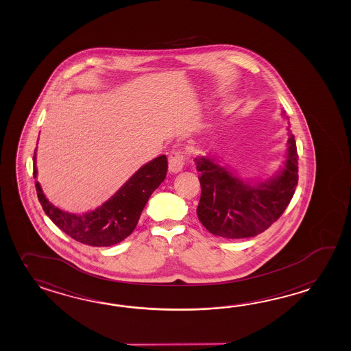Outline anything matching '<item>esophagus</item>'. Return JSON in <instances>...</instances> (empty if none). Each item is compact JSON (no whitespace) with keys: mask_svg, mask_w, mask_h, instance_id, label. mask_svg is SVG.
Masks as SVG:
<instances>
[{"mask_svg":"<svg viewBox=\"0 0 351 351\" xmlns=\"http://www.w3.org/2000/svg\"><path fill=\"white\" fill-rule=\"evenodd\" d=\"M185 164V154L182 151H172L169 157V170L172 173H178L182 170Z\"/></svg>","mask_w":351,"mask_h":351,"instance_id":"1","label":"esophagus"}]
</instances>
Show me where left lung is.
I'll return each instance as SVG.
<instances>
[{"mask_svg": "<svg viewBox=\"0 0 351 351\" xmlns=\"http://www.w3.org/2000/svg\"><path fill=\"white\" fill-rule=\"evenodd\" d=\"M289 134L283 169L256 184L239 179L214 158H195L202 186L196 213L211 234L228 239L256 237L286 210L298 182L296 141L289 130Z\"/></svg>", "mask_w": 351, "mask_h": 351, "instance_id": "8db88e82", "label": "left lung"}]
</instances>
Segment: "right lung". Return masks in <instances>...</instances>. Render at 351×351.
Returning <instances> with one entry per match:
<instances>
[{
  "instance_id": "obj_1",
  "label": "right lung",
  "mask_w": 351,
  "mask_h": 351,
  "mask_svg": "<svg viewBox=\"0 0 351 351\" xmlns=\"http://www.w3.org/2000/svg\"><path fill=\"white\" fill-rule=\"evenodd\" d=\"M167 172L165 155L143 165L123 186L95 210L82 215L71 214L54 206L35 181L38 199L49 218L64 233L77 242L92 247H109L122 242L132 233L151 194L164 181ZM36 149L34 154V178L36 179Z\"/></svg>"
}]
</instances>
